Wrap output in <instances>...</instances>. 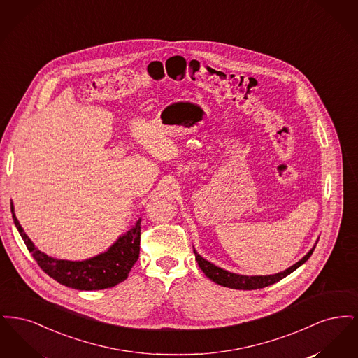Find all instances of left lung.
<instances>
[{"instance_id": "1", "label": "left lung", "mask_w": 358, "mask_h": 358, "mask_svg": "<svg viewBox=\"0 0 358 358\" xmlns=\"http://www.w3.org/2000/svg\"><path fill=\"white\" fill-rule=\"evenodd\" d=\"M315 245H317V243L314 244V247L307 252L306 255L303 256L299 262H296L295 264H292L287 270H285L282 273H273V275H255V276L254 275L248 276V275L229 273L227 270H222L220 267L215 266L213 263L208 262L200 254H197V251L194 248H193V252H194L196 260L199 263V267L206 275V278H209L212 282H215L220 286H224V287H228V289H257L271 286L273 283L286 278L289 273H294L298 267H301L305 262H307V259L313 254Z\"/></svg>"}]
</instances>
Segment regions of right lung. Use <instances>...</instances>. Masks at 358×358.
I'll return each mask as SVG.
<instances>
[{"label":"right lung","mask_w":358,"mask_h":358,"mask_svg":"<svg viewBox=\"0 0 358 358\" xmlns=\"http://www.w3.org/2000/svg\"><path fill=\"white\" fill-rule=\"evenodd\" d=\"M10 209L15 225L40 268L63 286L85 291L114 287L127 279L130 270L138 260L141 219H138L136 225L120 236L106 252L85 260H64L52 257L37 250L20 225L15 215L13 203H10Z\"/></svg>","instance_id":"1"}]
</instances>
